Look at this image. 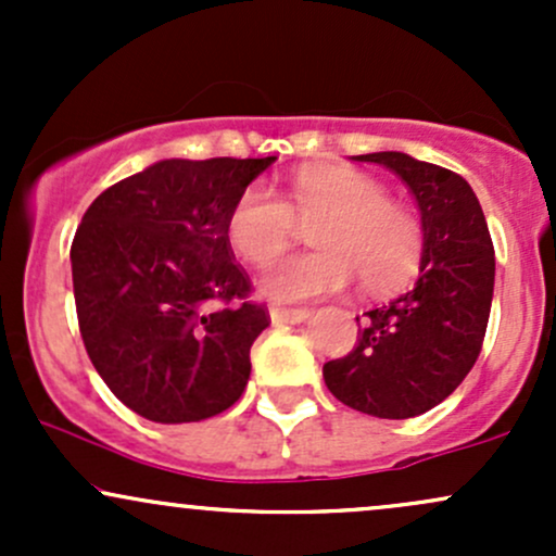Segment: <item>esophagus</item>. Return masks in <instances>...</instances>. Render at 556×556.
<instances>
[{
  "label": "esophagus",
  "instance_id": "obj_1",
  "mask_svg": "<svg viewBox=\"0 0 556 556\" xmlns=\"http://www.w3.org/2000/svg\"><path fill=\"white\" fill-rule=\"evenodd\" d=\"M269 316L274 324H300L311 316L308 308H287V305H271Z\"/></svg>",
  "mask_w": 556,
  "mask_h": 556
}]
</instances>
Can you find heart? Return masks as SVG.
<instances>
[{
  "instance_id": "obj_1",
  "label": "heart",
  "mask_w": 556,
  "mask_h": 556,
  "mask_svg": "<svg viewBox=\"0 0 556 556\" xmlns=\"http://www.w3.org/2000/svg\"><path fill=\"white\" fill-rule=\"evenodd\" d=\"M298 220L317 223L312 230L317 251L266 266L261 290L274 300L295 303L340 292L355 274L371 295H392L416 279L424 261L426 232L418 214L389 198L371 175L348 167L298 172L287 201L266 182L248 185L229 208V245L251 264H266L289 244Z\"/></svg>"
}]
</instances>
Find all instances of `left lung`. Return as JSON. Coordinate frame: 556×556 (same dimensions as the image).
Returning <instances> with one entry per match:
<instances>
[{"mask_svg":"<svg viewBox=\"0 0 556 556\" xmlns=\"http://www.w3.org/2000/svg\"><path fill=\"white\" fill-rule=\"evenodd\" d=\"M355 159L384 164L416 195L426 251L416 287L363 314L358 344L324 363V381L366 416L413 418L450 397L478 361L494 295V242L460 175L400 151Z\"/></svg>","mask_w":556,"mask_h":556,"instance_id":"8db88e82","label":"left lung"}]
</instances>
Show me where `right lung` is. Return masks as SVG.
<instances>
[{"label": "right lung", "instance_id": "add662e5", "mask_svg": "<svg viewBox=\"0 0 556 556\" xmlns=\"http://www.w3.org/2000/svg\"><path fill=\"white\" fill-rule=\"evenodd\" d=\"M274 159H164L83 214L70 248L80 337L138 416L195 424L245 392L251 348L271 318L248 298L227 216Z\"/></svg>", "mask_w": 556, "mask_h": 556}]
</instances>
